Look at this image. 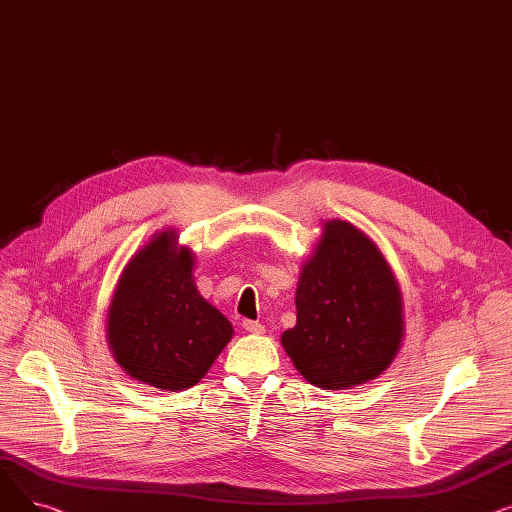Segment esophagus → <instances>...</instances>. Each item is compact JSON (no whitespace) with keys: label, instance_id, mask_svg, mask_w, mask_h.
Masks as SVG:
<instances>
[{"label":"esophagus","instance_id":"obj_1","mask_svg":"<svg viewBox=\"0 0 512 512\" xmlns=\"http://www.w3.org/2000/svg\"><path fill=\"white\" fill-rule=\"evenodd\" d=\"M242 328H245L249 334H263L265 332V326L259 324V321H253V319L242 321Z\"/></svg>","mask_w":512,"mask_h":512}]
</instances>
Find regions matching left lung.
I'll use <instances>...</instances> for the list:
<instances>
[{
    "mask_svg": "<svg viewBox=\"0 0 512 512\" xmlns=\"http://www.w3.org/2000/svg\"><path fill=\"white\" fill-rule=\"evenodd\" d=\"M297 326L282 346L303 378L348 390L390 367L405 336L398 282L388 261L353 224L330 220L297 286Z\"/></svg>",
    "mask_w": 512,
    "mask_h": 512,
    "instance_id": "8db88e82",
    "label": "left lung"
}]
</instances>
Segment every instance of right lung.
Instances as JSON below:
<instances>
[{
	"instance_id": "add662e5",
	"label": "right lung",
	"mask_w": 512,
	"mask_h": 512,
	"mask_svg": "<svg viewBox=\"0 0 512 512\" xmlns=\"http://www.w3.org/2000/svg\"><path fill=\"white\" fill-rule=\"evenodd\" d=\"M193 263L176 230L157 232L126 263L107 311V342L132 380L186 390L230 342V321L199 294Z\"/></svg>"
}]
</instances>
